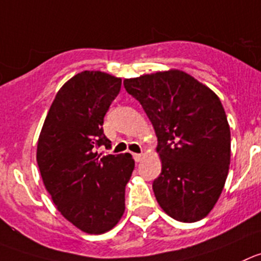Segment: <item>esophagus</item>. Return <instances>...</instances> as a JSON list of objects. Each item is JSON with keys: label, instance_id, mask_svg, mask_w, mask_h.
Returning <instances> with one entry per match:
<instances>
[{"label": "esophagus", "instance_id": "obj_1", "mask_svg": "<svg viewBox=\"0 0 261 261\" xmlns=\"http://www.w3.org/2000/svg\"><path fill=\"white\" fill-rule=\"evenodd\" d=\"M143 158H144V154H143V153H135V154H134V160H135L136 162H140Z\"/></svg>", "mask_w": 261, "mask_h": 261}]
</instances>
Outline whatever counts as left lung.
<instances>
[{
	"label": "left lung",
	"mask_w": 261,
	"mask_h": 261,
	"mask_svg": "<svg viewBox=\"0 0 261 261\" xmlns=\"http://www.w3.org/2000/svg\"><path fill=\"white\" fill-rule=\"evenodd\" d=\"M150 119L162 170L153 192L175 220L194 223L220 197L230 164V128L218 95L181 70L125 80Z\"/></svg>",
	"instance_id": "obj_1"
}]
</instances>
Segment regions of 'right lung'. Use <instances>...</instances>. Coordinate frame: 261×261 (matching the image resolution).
<instances>
[{"mask_svg": "<svg viewBox=\"0 0 261 261\" xmlns=\"http://www.w3.org/2000/svg\"><path fill=\"white\" fill-rule=\"evenodd\" d=\"M121 79L85 70L65 82L50 107L37 144V164L54 203L82 232L111 230L125 213V188L135 161L130 153L97 154L111 148L104 116Z\"/></svg>", "mask_w": 261, "mask_h": 261, "instance_id": "obj_1", "label": "right lung"}]
</instances>
